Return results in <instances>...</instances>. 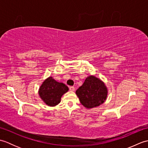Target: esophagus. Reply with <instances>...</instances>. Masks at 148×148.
Returning <instances> with one entry per match:
<instances>
[{
	"mask_svg": "<svg viewBox=\"0 0 148 148\" xmlns=\"http://www.w3.org/2000/svg\"><path fill=\"white\" fill-rule=\"evenodd\" d=\"M69 90H70L71 91H72V92H73V91H74V90H75V88H74V86H69Z\"/></svg>",
	"mask_w": 148,
	"mask_h": 148,
	"instance_id": "esophagus-1",
	"label": "esophagus"
}]
</instances>
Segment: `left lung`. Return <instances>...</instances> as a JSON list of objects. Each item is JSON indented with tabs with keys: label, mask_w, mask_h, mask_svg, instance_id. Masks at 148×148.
I'll use <instances>...</instances> for the list:
<instances>
[{
	"label": "left lung",
	"mask_w": 148,
	"mask_h": 148,
	"mask_svg": "<svg viewBox=\"0 0 148 148\" xmlns=\"http://www.w3.org/2000/svg\"><path fill=\"white\" fill-rule=\"evenodd\" d=\"M81 104L86 108L100 106L105 101L108 95L106 86L101 81L95 76L86 78L82 86L76 92Z\"/></svg>",
	"instance_id": "left-lung-1"
}]
</instances>
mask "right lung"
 <instances>
[{
  "instance_id": "1",
  "label": "right lung",
  "mask_w": 148,
  "mask_h": 148,
  "mask_svg": "<svg viewBox=\"0 0 148 148\" xmlns=\"http://www.w3.org/2000/svg\"><path fill=\"white\" fill-rule=\"evenodd\" d=\"M68 90V87L65 84L58 83L52 77H49L40 87L39 94L47 105L55 106L60 102L62 96Z\"/></svg>"
}]
</instances>
